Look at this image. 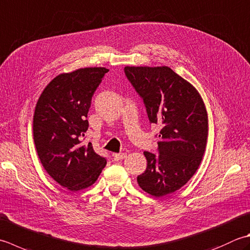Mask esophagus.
Instances as JSON below:
<instances>
[{"label": "esophagus", "mask_w": 250, "mask_h": 250, "mask_svg": "<svg viewBox=\"0 0 250 250\" xmlns=\"http://www.w3.org/2000/svg\"><path fill=\"white\" fill-rule=\"evenodd\" d=\"M126 157V154L121 153V154H114L112 155V158H114L115 161H119L121 159H125Z\"/></svg>", "instance_id": "34e87169"}]
</instances>
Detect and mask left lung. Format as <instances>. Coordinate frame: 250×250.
<instances>
[{"label":"left lung","instance_id":"8db88e82","mask_svg":"<svg viewBox=\"0 0 250 250\" xmlns=\"http://www.w3.org/2000/svg\"><path fill=\"white\" fill-rule=\"evenodd\" d=\"M125 77L141 96L150 124L159 125L158 155L144 151L147 167L140 188L166 196L188 183L205 154L208 136L206 107L197 90L167 66L125 67Z\"/></svg>","mask_w":250,"mask_h":250}]
</instances>
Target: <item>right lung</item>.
<instances>
[{
  "mask_svg": "<svg viewBox=\"0 0 250 250\" xmlns=\"http://www.w3.org/2000/svg\"><path fill=\"white\" fill-rule=\"evenodd\" d=\"M108 69L81 68L62 73L48 83L37 103L33 141L46 172L69 190L86 188L106 166L91 143L84 145L92 96Z\"/></svg>",
  "mask_w": 250,
  "mask_h": 250,
  "instance_id": "obj_1",
  "label": "right lung"
}]
</instances>
